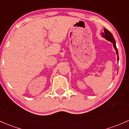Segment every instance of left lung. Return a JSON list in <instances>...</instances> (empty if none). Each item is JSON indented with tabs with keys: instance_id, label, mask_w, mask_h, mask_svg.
Wrapping results in <instances>:
<instances>
[{
	"instance_id": "1",
	"label": "left lung",
	"mask_w": 129,
	"mask_h": 129,
	"mask_svg": "<svg viewBox=\"0 0 129 129\" xmlns=\"http://www.w3.org/2000/svg\"><path fill=\"white\" fill-rule=\"evenodd\" d=\"M102 36H103L104 38L106 39L107 41H110L111 42H112L113 44V46H114V48L115 49V50L116 51V54L117 55V61H119V56H118V51H117V48L116 47V41H115V39L113 37V34L109 32L108 30L106 29H104V32L102 33Z\"/></svg>"
}]
</instances>
